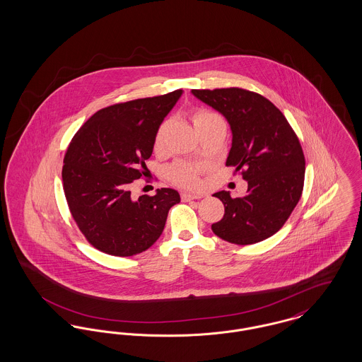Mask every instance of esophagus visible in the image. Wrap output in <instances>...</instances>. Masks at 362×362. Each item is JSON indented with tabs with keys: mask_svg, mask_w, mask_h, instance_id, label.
Segmentation results:
<instances>
[{
	"mask_svg": "<svg viewBox=\"0 0 362 362\" xmlns=\"http://www.w3.org/2000/svg\"><path fill=\"white\" fill-rule=\"evenodd\" d=\"M204 195L202 194H191V192H182V199L183 201H186V202H189V201H192V199H201Z\"/></svg>",
	"mask_w": 362,
	"mask_h": 362,
	"instance_id": "34e87169",
	"label": "esophagus"
}]
</instances>
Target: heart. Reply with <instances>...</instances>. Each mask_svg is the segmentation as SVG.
<instances>
[{
    "instance_id": "1",
    "label": "heart",
    "mask_w": 362,
    "mask_h": 362,
    "mask_svg": "<svg viewBox=\"0 0 362 362\" xmlns=\"http://www.w3.org/2000/svg\"><path fill=\"white\" fill-rule=\"evenodd\" d=\"M216 119H221V117L217 115L216 112L206 111V110H201V111L195 112L192 117V122H194V126L197 127V130H199L204 124H206L209 122L216 121ZM168 130H170L168 122H163L158 126L155 138H153V151L156 153L164 152L167 137H168ZM170 177L176 185L183 186V187L197 189L199 186L198 168L191 164H187V163H176L170 171Z\"/></svg>"
}]
</instances>
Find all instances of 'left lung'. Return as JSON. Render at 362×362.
Here are the masks:
<instances>
[{
    "instance_id": "obj_1",
    "label": "left lung",
    "mask_w": 362,
    "mask_h": 362,
    "mask_svg": "<svg viewBox=\"0 0 362 362\" xmlns=\"http://www.w3.org/2000/svg\"><path fill=\"white\" fill-rule=\"evenodd\" d=\"M201 102L218 111L230 126L232 146L226 165L243 170L245 195L229 191L223 201L224 217L211 225L220 239L239 245L273 236L298 204L305 175V158L291 124L274 104L240 88L192 89Z\"/></svg>"
}]
</instances>
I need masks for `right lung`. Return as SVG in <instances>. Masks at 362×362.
<instances>
[{"label":"right lung","mask_w":362,"mask_h":362,"mask_svg":"<svg viewBox=\"0 0 362 362\" xmlns=\"http://www.w3.org/2000/svg\"><path fill=\"white\" fill-rule=\"evenodd\" d=\"M182 95L177 89L110 105L71 139L64 158V191L74 221L99 251L114 257L146 251L163 233L170 209L180 202L173 189L134 199L130 185L145 176L156 132Z\"/></svg>","instance_id":"obj_1"}]
</instances>
